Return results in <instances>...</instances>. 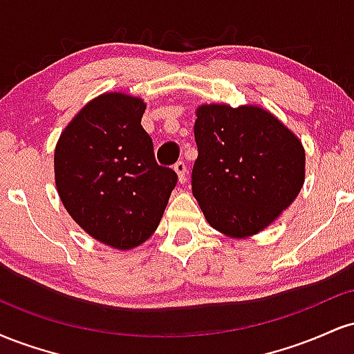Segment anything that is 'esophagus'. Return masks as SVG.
<instances>
[{
  "label": "esophagus",
  "mask_w": 354,
  "mask_h": 354,
  "mask_svg": "<svg viewBox=\"0 0 354 354\" xmlns=\"http://www.w3.org/2000/svg\"><path fill=\"white\" fill-rule=\"evenodd\" d=\"M174 171L178 173V180H180V183L186 181V163L185 161H178V163H174Z\"/></svg>",
  "instance_id": "1"
}]
</instances>
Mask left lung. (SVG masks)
Listing matches in <instances>:
<instances>
[{"instance_id":"obj_1","label":"left lung","mask_w":354,"mask_h":354,"mask_svg":"<svg viewBox=\"0 0 354 354\" xmlns=\"http://www.w3.org/2000/svg\"><path fill=\"white\" fill-rule=\"evenodd\" d=\"M196 116L191 189L205 218L233 238L259 233L301 189V143L258 106L205 104Z\"/></svg>"}]
</instances>
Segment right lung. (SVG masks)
I'll return each mask as SVG.
<instances>
[{
	"mask_svg": "<svg viewBox=\"0 0 354 354\" xmlns=\"http://www.w3.org/2000/svg\"><path fill=\"white\" fill-rule=\"evenodd\" d=\"M140 98L106 93L89 101L59 136L56 188L71 218L98 241L129 250L160 225L178 183L160 166L141 126Z\"/></svg>",
	"mask_w": 354,
	"mask_h": 354,
	"instance_id": "obj_1",
	"label": "right lung"
}]
</instances>
